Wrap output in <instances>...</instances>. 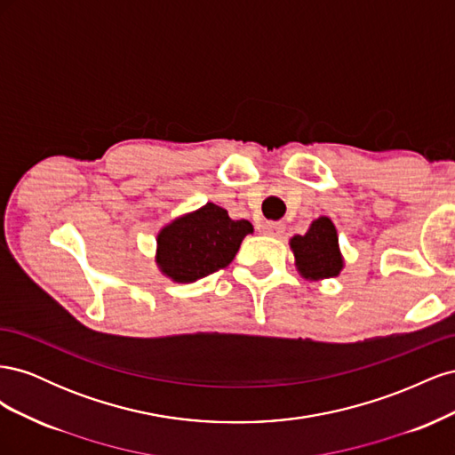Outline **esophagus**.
Here are the masks:
<instances>
[{
  "label": "esophagus",
  "mask_w": 455,
  "mask_h": 455,
  "mask_svg": "<svg viewBox=\"0 0 455 455\" xmlns=\"http://www.w3.org/2000/svg\"><path fill=\"white\" fill-rule=\"evenodd\" d=\"M264 233L266 235H271V237H281L283 235V231H284V224H281V222H267V224H264Z\"/></svg>",
  "instance_id": "1"
}]
</instances>
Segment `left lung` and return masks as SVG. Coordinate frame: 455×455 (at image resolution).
Instances as JSON below:
<instances>
[{
	"label": "left lung",
	"instance_id": "8db88e82",
	"mask_svg": "<svg viewBox=\"0 0 455 455\" xmlns=\"http://www.w3.org/2000/svg\"><path fill=\"white\" fill-rule=\"evenodd\" d=\"M291 249L301 277L309 281L338 277L343 267L338 233L332 220L326 216L316 218L306 235H294Z\"/></svg>",
	"mask_w": 455,
	"mask_h": 455
}]
</instances>
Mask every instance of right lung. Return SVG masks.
<instances>
[{"instance_id":"1","label":"right lung","mask_w":455,"mask_h":455,"mask_svg":"<svg viewBox=\"0 0 455 455\" xmlns=\"http://www.w3.org/2000/svg\"><path fill=\"white\" fill-rule=\"evenodd\" d=\"M249 233V220H231L222 206L206 203L161 229L157 266L176 283H194L228 267Z\"/></svg>"}]
</instances>
